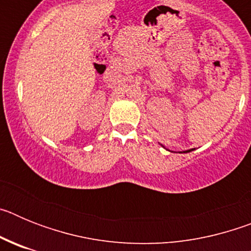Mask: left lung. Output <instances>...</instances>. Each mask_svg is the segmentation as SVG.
<instances>
[{
  "label": "left lung",
  "mask_w": 251,
  "mask_h": 251,
  "mask_svg": "<svg viewBox=\"0 0 251 251\" xmlns=\"http://www.w3.org/2000/svg\"><path fill=\"white\" fill-rule=\"evenodd\" d=\"M186 152H191V150H190V151H186Z\"/></svg>",
  "instance_id": "obj_1"
}]
</instances>
